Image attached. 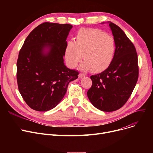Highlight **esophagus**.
Here are the masks:
<instances>
[{
  "instance_id": "1",
  "label": "esophagus",
  "mask_w": 153,
  "mask_h": 153,
  "mask_svg": "<svg viewBox=\"0 0 153 153\" xmlns=\"http://www.w3.org/2000/svg\"><path fill=\"white\" fill-rule=\"evenodd\" d=\"M84 76H85V74L83 73H79V78H80V79L82 78Z\"/></svg>"
}]
</instances>
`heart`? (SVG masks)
Wrapping results in <instances>:
<instances>
[{"label": "heart", "mask_w": 153, "mask_h": 153, "mask_svg": "<svg viewBox=\"0 0 153 153\" xmlns=\"http://www.w3.org/2000/svg\"><path fill=\"white\" fill-rule=\"evenodd\" d=\"M115 51L114 38L99 29H81L76 35V42L68 43L65 58L70 68L76 67L83 58L84 70L99 72L106 69L111 62Z\"/></svg>", "instance_id": "b5f03b06"}]
</instances>
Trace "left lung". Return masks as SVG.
Segmentation results:
<instances>
[{"label": "left lung", "mask_w": 153, "mask_h": 153, "mask_svg": "<svg viewBox=\"0 0 153 153\" xmlns=\"http://www.w3.org/2000/svg\"><path fill=\"white\" fill-rule=\"evenodd\" d=\"M115 42L114 57L107 69L91 76L87 96L92 105L103 111L122 107L131 95L139 75L136 48L124 31L108 22Z\"/></svg>", "instance_id": "8db88e82"}]
</instances>
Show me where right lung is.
I'll return each instance as SVG.
<instances>
[{
  "label": "right lung",
  "mask_w": 153,
  "mask_h": 153,
  "mask_svg": "<svg viewBox=\"0 0 153 153\" xmlns=\"http://www.w3.org/2000/svg\"><path fill=\"white\" fill-rule=\"evenodd\" d=\"M71 24L45 22L32 30L20 50L17 80L24 101L32 109L54 108L66 94L69 83L79 72L64 65L63 56ZM45 48L49 50L47 53Z\"/></svg>",
  "instance_id": "1"
}]
</instances>
